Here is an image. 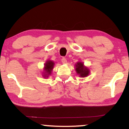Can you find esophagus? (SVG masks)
<instances>
[{
	"mask_svg": "<svg viewBox=\"0 0 129 129\" xmlns=\"http://www.w3.org/2000/svg\"><path fill=\"white\" fill-rule=\"evenodd\" d=\"M61 61H62V62L63 63H66L67 62V61L66 58H65V57H62V58Z\"/></svg>",
	"mask_w": 129,
	"mask_h": 129,
	"instance_id": "obj_1",
	"label": "esophagus"
}]
</instances>
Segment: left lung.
<instances>
[{"label":"left lung","instance_id":"1","mask_svg":"<svg viewBox=\"0 0 129 129\" xmlns=\"http://www.w3.org/2000/svg\"><path fill=\"white\" fill-rule=\"evenodd\" d=\"M76 70L78 74H79L81 77H85L88 75L89 70L84 67V64L81 62H78L76 65Z\"/></svg>","mask_w":129,"mask_h":129}]
</instances>
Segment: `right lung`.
Instances as JSON below:
<instances>
[{
  "label": "right lung",
  "mask_w": 129,
  "mask_h": 129,
  "mask_svg": "<svg viewBox=\"0 0 129 129\" xmlns=\"http://www.w3.org/2000/svg\"><path fill=\"white\" fill-rule=\"evenodd\" d=\"M53 66H54V62L51 60H48L45 64V73L44 74V76L48 77L49 75L51 74V70L53 69Z\"/></svg>",
  "instance_id": "right-lung-1"
}]
</instances>
